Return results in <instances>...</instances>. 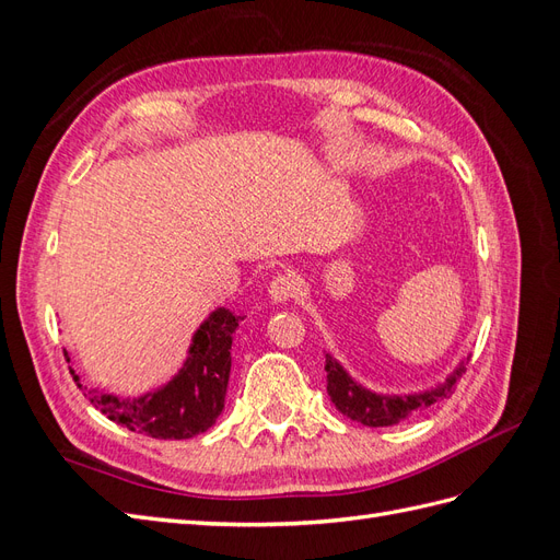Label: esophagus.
I'll list each match as a JSON object with an SVG mask.
<instances>
[{"label": "esophagus", "mask_w": 560, "mask_h": 560, "mask_svg": "<svg viewBox=\"0 0 560 560\" xmlns=\"http://www.w3.org/2000/svg\"><path fill=\"white\" fill-rule=\"evenodd\" d=\"M296 294V282L287 276H278L268 284V296L273 303H287Z\"/></svg>", "instance_id": "esophagus-1"}]
</instances>
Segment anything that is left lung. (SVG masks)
<instances>
[{
  "mask_svg": "<svg viewBox=\"0 0 560 560\" xmlns=\"http://www.w3.org/2000/svg\"><path fill=\"white\" fill-rule=\"evenodd\" d=\"M471 354L460 360L451 374L436 383L434 387L420 389V393H406V395H385L376 393V389L364 387L362 383L354 381L348 369L338 362L331 352H327V393L334 401V406L350 420H358L366 428H389L397 422L411 418L418 411H425L434 401L453 395L457 381L463 378L467 362Z\"/></svg>",
  "mask_w": 560,
  "mask_h": 560,
  "instance_id": "obj_1",
  "label": "left lung"
}]
</instances>
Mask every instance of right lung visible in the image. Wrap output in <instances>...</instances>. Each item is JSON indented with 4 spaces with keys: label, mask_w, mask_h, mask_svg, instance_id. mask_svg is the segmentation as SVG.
Returning a JSON list of instances; mask_svg holds the SVG:
<instances>
[{
    "label": "right lung",
    "mask_w": 560,
    "mask_h": 560,
    "mask_svg": "<svg viewBox=\"0 0 560 560\" xmlns=\"http://www.w3.org/2000/svg\"><path fill=\"white\" fill-rule=\"evenodd\" d=\"M241 319V315L224 306L214 308L194 331L177 374L149 393L140 397H116L93 387L86 389V397L95 409L130 432L154 439H191L208 432L224 411L231 376V343ZM79 387L83 389L81 383Z\"/></svg>",
    "instance_id": "add662e5"
}]
</instances>
